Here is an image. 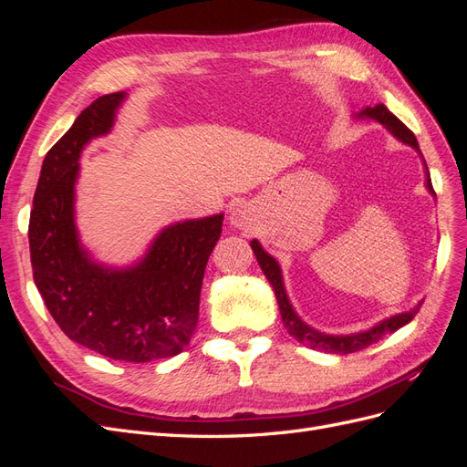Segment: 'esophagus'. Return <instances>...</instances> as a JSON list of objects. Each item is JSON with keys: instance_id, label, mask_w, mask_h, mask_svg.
<instances>
[{"instance_id": "1", "label": "esophagus", "mask_w": 467, "mask_h": 467, "mask_svg": "<svg viewBox=\"0 0 467 467\" xmlns=\"http://www.w3.org/2000/svg\"><path fill=\"white\" fill-rule=\"evenodd\" d=\"M230 223L234 225V228H247V225L251 223L253 220V214L247 204H235L232 210H230Z\"/></svg>"}]
</instances>
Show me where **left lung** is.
Instances as JSON below:
<instances>
[{
  "instance_id": "8db88e82",
  "label": "left lung",
  "mask_w": 467,
  "mask_h": 467,
  "mask_svg": "<svg viewBox=\"0 0 467 467\" xmlns=\"http://www.w3.org/2000/svg\"><path fill=\"white\" fill-rule=\"evenodd\" d=\"M355 117L357 119H374V120H378L379 124H384L386 129L400 140V142L411 146L420 155L422 167H425L427 189L432 196H436L434 191H432V182H431L427 161H425V158H422V153L419 150V142H417L415 134L409 130L398 117L391 115L386 105L379 103V105H374V107H366L360 112H357ZM251 249H253V253H255L261 271L265 273L266 280L271 282V286L275 290L278 309H280V316H282V323H285V327L288 329V333L296 338V341L304 343L309 348H316V350H321V352H331V355H350V352L362 350L372 343H378L384 335L398 331L400 327H403V325H407L409 321L415 317V314L419 312V306L422 304V302H419L413 309H409V312H401V314H395L391 317L381 319L374 325V327L360 331V333H350V335L321 333L314 327H309V325L306 321H302L300 316L296 314V309L292 307V304L288 300V294H286V288H285V280H282V271H280L278 261L273 255H268V253L263 249V245L257 242V239H253V242H251Z\"/></svg>"
}]
</instances>
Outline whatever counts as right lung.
<instances>
[{
  "label": "right lung",
  "instance_id": "right-lung-1",
  "mask_svg": "<svg viewBox=\"0 0 467 467\" xmlns=\"http://www.w3.org/2000/svg\"><path fill=\"white\" fill-rule=\"evenodd\" d=\"M124 91L95 99L42 161L29 222L35 285L58 327L112 360L175 357L199 323L204 268L223 214L163 228L130 266L97 263L76 225L81 151L115 124Z\"/></svg>",
  "mask_w": 467,
  "mask_h": 467
}]
</instances>
